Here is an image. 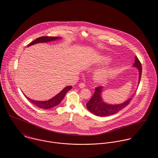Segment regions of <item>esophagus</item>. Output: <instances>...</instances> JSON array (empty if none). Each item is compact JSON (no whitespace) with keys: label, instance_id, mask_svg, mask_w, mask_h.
Returning <instances> with one entry per match:
<instances>
[{"label":"esophagus","instance_id":"esophagus-1","mask_svg":"<svg viewBox=\"0 0 158 158\" xmlns=\"http://www.w3.org/2000/svg\"><path fill=\"white\" fill-rule=\"evenodd\" d=\"M79 86L81 88H85V87L86 86V85H85V83H80L79 85Z\"/></svg>","mask_w":158,"mask_h":158}]
</instances>
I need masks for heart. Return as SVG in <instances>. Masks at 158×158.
Returning a JSON list of instances; mask_svg holds the SVG:
<instances>
[{
    "instance_id": "heart-1",
    "label": "heart",
    "mask_w": 158,
    "mask_h": 158,
    "mask_svg": "<svg viewBox=\"0 0 158 158\" xmlns=\"http://www.w3.org/2000/svg\"><path fill=\"white\" fill-rule=\"evenodd\" d=\"M110 74V70L108 69H99L95 73V79L97 81H103L108 77Z\"/></svg>"
}]
</instances>
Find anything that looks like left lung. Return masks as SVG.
<instances>
[{
	"mask_svg": "<svg viewBox=\"0 0 158 158\" xmlns=\"http://www.w3.org/2000/svg\"><path fill=\"white\" fill-rule=\"evenodd\" d=\"M133 66L138 68L139 71V82L142 76V64L137 58L135 57V62L133 64ZM102 86H98L95 88V92L90 98V100L87 102L86 107L90 111V112L94 114L101 116V117H106L108 115H111L115 113H118L121 109L126 107L128 105L132 99V96L127 101L124 102L123 104H118V105H109L106 104L103 102L102 97H101V92H102Z\"/></svg>",
	"mask_w": 158,
	"mask_h": 158,
	"instance_id": "obj_1",
	"label": "left lung"
}]
</instances>
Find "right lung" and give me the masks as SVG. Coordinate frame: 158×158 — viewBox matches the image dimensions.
Segmentation results:
<instances>
[{"mask_svg": "<svg viewBox=\"0 0 158 158\" xmlns=\"http://www.w3.org/2000/svg\"><path fill=\"white\" fill-rule=\"evenodd\" d=\"M59 38L60 37H48V36L40 37L36 38L33 41H32L31 43L28 44V46L33 45V44H35L38 43H47L48 41H54L56 40L59 39ZM72 86H66V88H64L63 90H61L60 93H59L57 95H56L54 97L50 99L48 101H34V100L31 99L30 98H28L25 95V97L27 98V99H28L30 101V102H31L32 104H33L34 105L37 106L39 107V108H43V109H44V110H47V109L52 108H53L54 106L59 104L60 102L61 101V100L64 97L66 94L68 92L69 90H70L72 89Z\"/></svg>", "mask_w": 158, "mask_h": 158, "instance_id": "obj_1", "label": "right lung"}]
</instances>
